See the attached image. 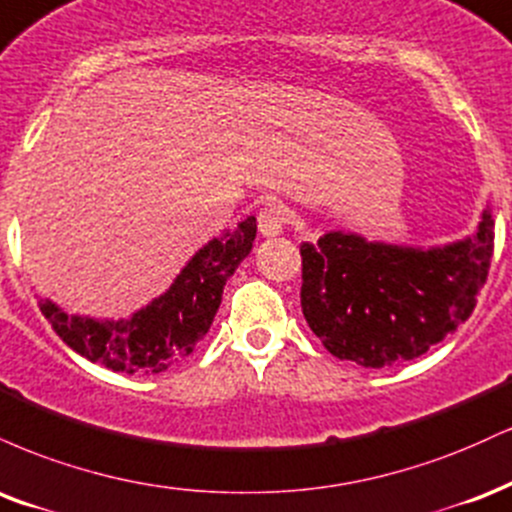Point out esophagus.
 Instances as JSON below:
<instances>
[{
    "mask_svg": "<svg viewBox=\"0 0 512 512\" xmlns=\"http://www.w3.org/2000/svg\"><path fill=\"white\" fill-rule=\"evenodd\" d=\"M287 225V210L280 203L268 201L266 206L258 210V230L263 237H278Z\"/></svg>",
    "mask_w": 512,
    "mask_h": 512,
    "instance_id": "34e87169",
    "label": "esophagus"
}]
</instances>
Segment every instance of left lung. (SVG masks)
I'll return each mask as SVG.
<instances>
[{"mask_svg": "<svg viewBox=\"0 0 512 512\" xmlns=\"http://www.w3.org/2000/svg\"><path fill=\"white\" fill-rule=\"evenodd\" d=\"M494 256V218L443 249L371 244L330 232L302 246V311L338 359L378 369L410 362L472 316Z\"/></svg>", "mask_w": 512, "mask_h": 512, "instance_id": "1", "label": "left lung"}]
</instances>
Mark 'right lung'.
<instances>
[{"label":"right lung","mask_w":512,"mask_h":512,"mask_svg":"<svg viewBox=\"0 0 512 512\" xmlns=\"http://www.w3.org/2000/svg\"><path fill=\"white\" fill-rule=\"evenodd\" d=\"M256 239V218L213 239L191 258L162 297L129 321H93L66 316L52 302H40L42 316L71 350L122 374H160L184 362L208 333L222 290Z\"/></svg>","instance_id":"obj_1"}]
</instances>
